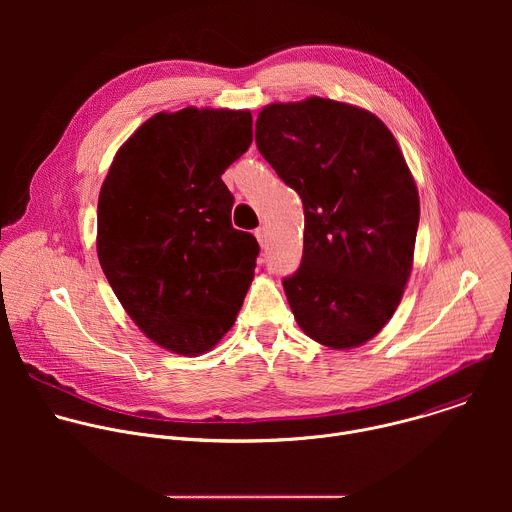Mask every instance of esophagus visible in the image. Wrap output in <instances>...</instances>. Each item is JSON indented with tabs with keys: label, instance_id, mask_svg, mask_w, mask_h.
I'll return each mask as SVG.
<instances>
[{
	"label": "esophagus",
	"instance_id": "obj_1",
	"mask_svg": "<svg viewBox=\"0 0 512 512\" xmlns=\"http://www.w3.org/2000/svg\"><path fill=\"white\" fill-rule=\"evenodd\" d=\"M255 237H257V241H259L261 247L267 245V229H265V227H259V229L255 231Z\"/></svg>",
	"mask_w": 512,
	"mask_h": 512
}]
</instances>
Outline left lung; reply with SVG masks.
Listing matches in <instances>:
<instances>
[{
    "label": "left lung",
    "mask_w": 512,
    "mask_h": 512,
    "mask_svg": "<svg viewBox=\"0 0 512 512\" xmlns=\"http://www.w3.org/2000/svg\"><path fill=\"white\" fill-rule=\"evenodd\" d=\"M255 141L304 204L302 263L283 277L294 318L324 346L364 344L401 302L419 227L393 133L369 111L312 97L265 107Z\"/></svg>",
    "instance_id": "8db88e82"
}]
</instances>
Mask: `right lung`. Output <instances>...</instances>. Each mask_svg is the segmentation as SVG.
Segmentation results:
<instances>
[{
	"mask_svg": "<svg viewBox=\"0 0 512 512\" xmlns=\"http://www.w3.org/2000/svg\"><path fill=\"white\" fill-rule=\"evenodd\" d=\"M251 141L249 111L158 113L121 145L103 182V273L139 330L172 352L210 350L247 296L259 243L233 227L221 176Z\"/></svg>",
	"mask_w": 512,
	"mask_h": 512,
	"instance_id": "obj_1",
	"label": "right lung"
}]
</instances>
